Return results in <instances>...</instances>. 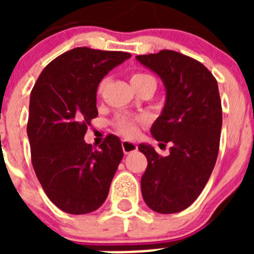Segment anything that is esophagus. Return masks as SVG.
Wrapping results in <instances>:
<instances>
[{"label":"esophagus","mask_w":254,"mask_h":254,"mask_svg":"<svg viewBox=\"0 0 254 254\" xmlns=\"http://www.w3.org/2000/svg\"><path fill=\"white\" fill-rule=\"evenodd\" d=\"M122 149L125 154H129V152H133L137 150V145L133 142V141L129 140H123L122 141Z\"/></svg>","instance_id":"obj_1"}]
</instances>
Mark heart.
<instances>
[{
    "instance_id": "b5f03b06",
    "label": "heart",
    "mask_w": 254,
    "mask_h": 254,
    "mask_svg": "<svg viewBox=\"0 0 254 254\" xmlns=\"http://www.w3.org/2000/svg\"><path fill=\"white\" fill-rule=\"evenodd\" d=\"M147 82H154L155 84V78L151 75H149V73L136 72L131 76V84L134 89H137L138 86H141L143 84H147ZM102 86L103 85H100L99 90H102ZM142 122V117H129L125 116V114H121V116H118L116 118L114 126H116L117 131L123 133L125 136H133L137 132V126Z\"/></svg>"
}]
</instances>
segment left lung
I'll return each mask as SVG.
<instances>
[{
    "mask_svg": "<svg viewBox=\"0 0 254 254\" xmlns=\"http://www.w3.org/2000/svg\"><path fill=\"white\" fill-rule=\"evenodd\" d=\"M136 58L165 85L167 102L151 134L160 146L170 145L168 156H160L150 145H138L147 159L141 192L151 210L174 214L196 201L214 170L223 126L219 87L201 62L176 51Z\"/></svg>",
    "mask_w": 254,
    "mask_h": 254,
    "instance_id": "1",
    "label": "left lung"
}]
</instances>
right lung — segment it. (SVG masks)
Here are the masks:
<instances>
[{
    "label": "right lung",
    "instance_id": "right-lung-1",
    "mask_svg": "<svg viewBox=\"0 0 254 254\" xmlns=\"http://www.w3.org/2000/svg\"><path fill=\"white\" fill-rule=\"evenodd\" d=\"M127 52L78 47L47 64L30 93L28 131L33 168L44 192L72 215L93 212L104 203L123 158L120 138L108 134L99 150L84 141L98 117L96 90Z\"/></svg>",
    "mask_w": 254,
    "mask_h": 254
}]
</instances>
